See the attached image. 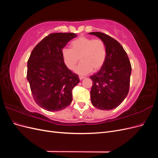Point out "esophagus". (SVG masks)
<instances>
[{
	"label": "esophagus",
	"instance_id": "esophagus-1",
	"mask_svg": "<svg viewBox=\"0 0 158 158\" xmlns=\"http://www.w3.org/2000/svg\"><path fill=\"white\" fill-rule=\"evenodd\" d=\"M84 78H85L84 76H79V78H80V80H83Z\"/></svg>",
	"mask_w": 158,
	"mask_h": 158
}]
</instances>
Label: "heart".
Listing matches in <instances>:
<instances>
[{
	"instance_id": "b5f03b06",
	"label": "heart",
	"mask_w": 158,
	"mask_h": 158,
	"mask_svg": "<svg viewBox=\"0 0 158 158\" xmlns=\"http://www.w3.org/2000/svg\"><path fill=\"white\" fill-rule=\"evenodd\" d=\"M71 49L63 48L62 59L69 69H73L80 60L81 63L75 68V72L83 75L92 70L97 71L102 67L107 56L106 45L100 39L82 36L72 41Z\"/></svg>"
}]
</instances>
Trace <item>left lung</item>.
Wrapping results in <instances>:
<instances>
[{
	"mask_svg": "<svg viewBox=\"0 0 158 158\" xmlns=\"http://www.w3.org/2000/svg\"><path fill=\"white\" fill-rule=\"evenodd\" d=\"M106 45L107 56L102 67L90 76L92 80L91 102L99 109L117 107L127 96L130 87L131 64L126 51L113 37L102 32H90Z\"/></svg>",
	"mask_w": 158,
	"mask_h": 158,
	"instance_id": "left-lung-1",
	"label": "left lung"
}]
</instances>
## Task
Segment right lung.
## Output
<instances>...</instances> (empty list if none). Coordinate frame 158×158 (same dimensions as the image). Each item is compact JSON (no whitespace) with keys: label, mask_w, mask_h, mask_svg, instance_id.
Returning a JSON list of instances; mask_svg holds the SVG:
<instances>
[{"label":"right lung","mask_w":158,"mask_h":158,"mask_svg":"<svg viewBox=\"0 0 158 158\" xmlns=\"http://www.w3.org/2000/svg\"><path fill=\"white\" fill-rule=\"evenodd\" d=\"M73 33H52L44 37L31 52L27 60V79L35 103L47 111L65 109L73 100L72 90L78 76L64 64L61 51L76 37Z\"/></svg>","instance_id":"obj_1"}]
</instances>
